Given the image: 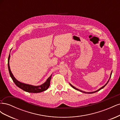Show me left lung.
Segmentation results:
<instances>
[{
	"label": "left lung",
	"mask_w": 120,
	"mask_h": 120,
	"mask_svg": "<svg viewBox=\"0 0 120 120\" xmlns=\"http://www.w3.org/2000/svg\"><path fill=\"white\" fill-rule=\"evenodd\" d=\"M112 71H111V75H110V78H109V80H108V81L106 83V84H105L104 86H103L102 87H101V88H100L99 90H96V91H94V92H84V91H82V90H79V89H77V88H76L75 87V86H72V85H71V83H70V85L72 87V88H74V89H75V90H79V92H82V93H86V94H93V93H96V92H98V91H99L100 90H101V89H103L104 87L106 86L107 85V83H108V82H109V80H110V78H111V75H112Z\"/></svg>",
	"instance_id": "8db88e82"
}]
</instances>
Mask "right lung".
<instances>
[{"label":"right lung","instance_id":"obj_1","mask_svg":"<svg viewBox=\"0 0 120 120\" xmlns=\"http://www.w3.org/2000/svg\"><path fill=\"white\" fill-rule=\"evenodd\" d=\"M10 57V55L9 54L8 59V68L9 74L10 75V77L13 80V82L15 83V84L19 88L22 89V90H24V91L28 92V93H41L43 91H45L47 89H48L50 86V79H51V78L52 75L47 79V80L45 81L42 85L39 86H33L29 84H26V83H24L21 82L19 81H17V79L14 77L11 71L10 70V66H9V60Z\"/></svg>","mask_w":120,"mask_h":120}]
</instances>
